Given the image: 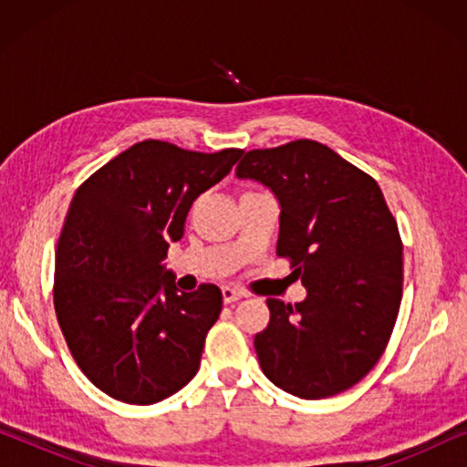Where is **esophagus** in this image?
Returning <instances> with one entry per match:
<instances>
[{
  "label": "esophagus",
  "instance_id": "1",
  "mask_svg": "<svg viewBox=\"0 0 467 467\" xmlns=\"http://www.w3.org/2000/svg\"><path fill=\"white\" fill-rule=\"evenodd\" d=\"M244 296H246V293L238 289V286H229V285L223 286V302H225V304L238 302V299H242Z\"/></svg>",
  "mask_w": 467,
  "mask_h": 467
}]
</instances>
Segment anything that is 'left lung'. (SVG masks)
I'll list each match as a JSON object with an SVG mask.
<instances>
[{"mask_svg":"<svg viewBox=\"0 0 467 467\" xmlns=\"http://www.w3.org/2000/svg\"><path fill=\"white\" fill-rule=\"evenodd\" d=\"M235 174L278 197L276 254L308 291L293 306L267 297L261 369L304 400L347 391L385 353L401 304V238L379 182L315 140L248 150Z\"/></svg>","mask_w":467,"mask_h":467,"instance_id":"obj_1","label":"left lung"}]
</instances>
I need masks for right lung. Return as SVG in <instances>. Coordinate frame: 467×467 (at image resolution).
I'll use <instances>...</instances> for the list:
<instances>
[{
	"mask_svg": "<svg viewBox=\"0 0 467 467\" xmlns=\"http://www.w3.org/2000/svg\"><path fill=\"white\" fill-rule=\"evenodd\" d=\"M240 155L144 140L74 193L57 242L53 302L74 361L110 398L155 404L200 369L223 293L216 285L178 293L161 261L193 202Z\"/></svg>",
	"mask_w": 467,
	"mask_h": 467,
	"instance_id": "right-lung-1",
	"label": "right lung"
}]
</instances>
